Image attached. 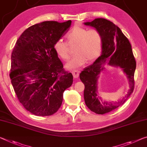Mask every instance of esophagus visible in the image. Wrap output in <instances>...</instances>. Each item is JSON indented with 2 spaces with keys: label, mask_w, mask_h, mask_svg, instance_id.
<instances>
[{
  "label": "esophagus",
  "mask_w": 147,
  "mask_h": 147,
  "mask_svg": "<svg viewBox=\"0 0 147 147\" xmlns=\"http://www.w3.org/2000/svg\"><path fill=\"white\" fill-rule=\"evenodd\" d=\"M72 74H73L74 78H78V76H79L80 71H78V70H74V71H72Z\"/></svg>",
  "instance_id": "34e87169"
}]
</instances>
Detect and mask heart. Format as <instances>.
Wrapping results in <instances>:
<instances>
[{"label": "heart", "mask_w": 147, "mask_h": 147, "mask_svg": "<svg viewBox=\"0 0 147 147\" xmlns=\"http://www.w3.org/2000/svg\"><path fill=\"white\" fill-rule=\"evenodd\" d=\"M67 42L58 40L54 44L55 52L65 61L69 59L71 54L69 46L75 44L73 52L75 55L67 64L69 69L78 68L87 61L91 63L95 61L101 54L103 46V38L100 32L97 30L88 31L81 27H75L71 29L66 36Z\"/></svg>", "instance_id": "heart-1"}]
</instances>
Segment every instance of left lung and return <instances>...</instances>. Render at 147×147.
<instances>
[{"mask_svg": "<svg viewBox=\"0 0 147 147\" xmlns=\"http://www.w3.org/2000/svg\"><path fill=\"white\" fill-rule=\"evenodd\" d=\"M84 25L95 28L101 33L103 46L101 55L80 74V80L85 86L84 97L90 111L103 115L124 104L134 92L136 61L131 44L117 25L104 18H97L91 22L84 23ZM105 63L122 68L129 79L130 89L124 98L118 102H103L97 95V80Z\"/></svg>", "mask_w": 147, "mask_h": 147, "instance_id": "obj_1", "label": "left lung"}]
</instances>
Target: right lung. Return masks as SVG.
I'll return each instance as SVG.
<instances>
[{
  "label": "right lung",
  "instance_id": "add662e5",
  "mask_svg": "<svg viewBox=\"0 0 147 147\" xmlns=\"http://www.w3.org/2000/svg\"><path fill=\"white\" fill-rule=\"evenodd\" d=\"M71 25L69 20L32 25L18 38L11 53V84L24 108L36 116L56 113L64 91L73 84V74L65 71L53 48Z\"/></svg>",
  "mask_w": 147,
  "mask_h": 147
}]
</instances>
